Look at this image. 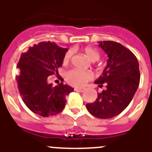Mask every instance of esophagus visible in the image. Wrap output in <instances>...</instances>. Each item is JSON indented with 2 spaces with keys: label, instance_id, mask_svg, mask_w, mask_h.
Listing matches in <instances>:
<instances>
[{
  "label": "esophagus",
  "instance_id": "1",
  "mask_svg": "<svg viewBox=\"0 0 152 152\" xmlns=\"http://www.w3.org/2000/svg\"><path fill=\"white\" fill-rule=\"evenodd\" d=\"M74 90L76 91H79V92H83L85 91L84 88H75Z\"/></svg>",
  "mask_w": 152,
  "mask_h": 152
}]
</instances>
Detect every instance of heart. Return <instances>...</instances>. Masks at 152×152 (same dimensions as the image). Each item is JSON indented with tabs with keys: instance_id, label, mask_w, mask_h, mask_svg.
Returning <instances> with one entry per match:
<instances>
[{
	"instance_id": "1",
	"label": "heart",
	"mask_w": 152,
	"mask_h": 152,
	"mask_svg": "<svg viewBox=\"0 0 152 152\" xmlns=\"http://www.w3.org/2000/svg\"><path fill=\"white\" fill-rule=\"evenodd\" d=\"M83 50L87 55L88 58L92 61H97L100 58V52L95 48L87 46V47L84 48ZM72 55L73 53L70 50H68L64 54L63 58V63L64 64L69 63L72 58ZM93 73L91 71H85V70L73 69L66 73V80L69 85L75 86V87L81 88L86 86L88 82L93 79Z\"/></svg>"
}]
</instances>
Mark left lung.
<instances>
[{
  "instance_id": "left-lung-1",
  "label": "left lung",
  "mask_w": 152,
  "mask_h": 152,
  "mask_svg": "<svg viewBox=\"0 0 152 152\" xmlns=\"http://www.w3.org/2000/svg\"><path fill=\"white\" fill-rule=\"evenodd\" d=\"M108 56L107 65L94 82L106 87L86 108L98 118H112L124 111L132 100L140 85V73L137 57L121 44L113 41L98 42Z\"/></svg>"
}]
</instances>
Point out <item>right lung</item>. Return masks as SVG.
Listing matches in <instances>:
<instances>
[{
  "label": "right lung",
  "instance_id": "obj_1",
  "mask_svg": "<svg viewBox=\"0 0 152 152\" xmlns=\"http://www.w3.org/2000/svg\"><path fill=\"white\" fill-rule=\"evenodd\" d=\"M66 51L53 42H40L22 53L17 64L15 79L22 100L28 109L42 117L60 113L64 108L66 96L73 91L67 85L61 83L53 86L47 81L49 76L58 73Z\"/></svg>",
  "mask_w": 152,
  "mask_h": 152
}]
</instances>
